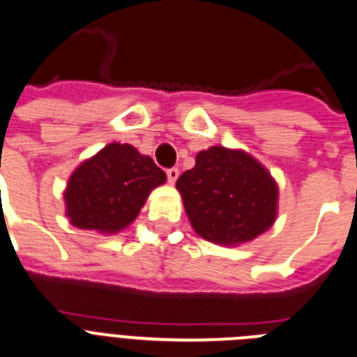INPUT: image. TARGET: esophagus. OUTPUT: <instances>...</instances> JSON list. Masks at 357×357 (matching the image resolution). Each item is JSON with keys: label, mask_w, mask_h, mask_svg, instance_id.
Returning <instances> with one entry per match:
<instances>
[{"label": "esophagus", "mask_w": 357, "mask_h": 357, "mask_svg": "<svg viewBox=\"0 0 357 357\" xmlns=\"http://www.w3.org/2000/svg\"><path fill=\"white\" fill-rule=\"evenodd\" d=\"M178 176H179V170L178 169H169V170H167V179H169L170 185L176 183V179H178Z\"/></svg>", "instance_id": "obj_1"}]
</instances>
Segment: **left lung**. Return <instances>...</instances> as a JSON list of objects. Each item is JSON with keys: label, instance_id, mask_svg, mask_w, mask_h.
I'll use <instances>...</instances> for the list:
<instances>
[{"label": "left lung", "instance_id": "left-lung-1", "mask_svg": "<svg viewBox=\"0 0 357 357\" xmlns=\"http://www.w3.org/2000/svg\"><path fill=\"white\" fill-rule=\"evenodd\" d=\"M197 236L223 247L248 243L278 218L280 188L265 165L241 149L197 152L194 169L176 181Z\"/></svg>", "mask_w": 357, "mask_h": 357}]
</instances>
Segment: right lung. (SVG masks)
Listing matches in <instances>:
<instances>
[{
    "label": "right lung",
    "mask_w": 357,
    "mask_h": 357,
    "mask_svg": "<svg viewBox=\"0 0 357 357\" xmlns=\"http://www.w3.org/2000/svg\"><path fill=\"white\" fill-rule=\"evenodd\" d=\"M167 174L136 146L109 143L82 161L63 190L65 215L76 229L116 234L137 218Z\"/></svg>",
    "instance_id": "1"
}]
</instances>
